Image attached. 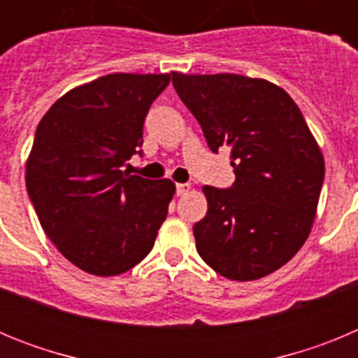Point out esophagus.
<instances>
[{"instance_id": "obj_1", "label": "esophagus", "mask_w": 358, "mask_h": 358, "mask_svg": "<svg viewBox=\"0 0 358 358\" xmlns=\"http://www.w3.org/2000/svg\"><path fill=\"white\" fill-rule=\"evenodd\" d=\"M189 189H192V186H189L188 182H179V185L176 186L177 195H186L189 192Z\"/></svg>"}]
</instances>
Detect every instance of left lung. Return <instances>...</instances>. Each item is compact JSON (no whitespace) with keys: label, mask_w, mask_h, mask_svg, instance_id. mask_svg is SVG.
<instances>
[{"label":"left lung","mask_w":358,"mask_h":358,"mask_svg":"<svg viewBox=\"0 0 358 358\" xmlns=\"http://www.w3.org/2000/svg\"><path fill=\"white\" fill-rule=\"evenodd\" d=\"M172 84L208 147L231 148L236 176L231 188H202L208 213L194 226L199 255L227 280H260L308 238L324 181L321 148L296 102L273 82L172 71Z\"/></svg>","instance_id":"8db88e82"}]
</instances>
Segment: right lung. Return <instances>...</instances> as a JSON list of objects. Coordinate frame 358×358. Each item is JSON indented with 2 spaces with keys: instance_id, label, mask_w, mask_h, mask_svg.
Wrapping results in <instances>:
<instances>
[{
  "instance_id": "add662e5",
  "label": "right lung",
  "mask_w": 358,
  "mask_h": 358,
  "mask_svg": "<svg viewBox=\"0 0 358 358\" xmlns=\"http://www.w3.org/2000/svg\"><path fill=\"white\" fill-rule=\"evenodd\" d=\"M170 73H113L62 94L37 125L27 192L66 260L94 276L127 273L152 251L176 194L122 166L143 143L152 102Z\"/></svg>"
}]
</instances>
